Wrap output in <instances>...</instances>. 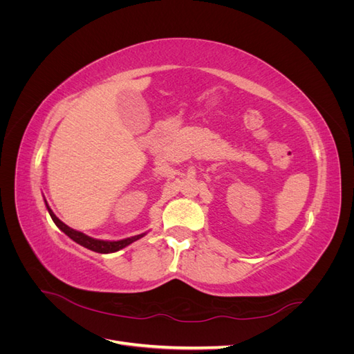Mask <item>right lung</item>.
<instances>
[{
  "mask_svg": "<svg viewBox=\"0 0 354 354\" xmlns=\"http://www.w3.org/2000/svg\"><path fill=\"white\" fill-rule=\"evenodd\" d=\"M46 205H47V202H46ZM47 209H48V212H50V216H51L53 221L56 223V226H57L62 232H65L72 241H75L77 243L85 246V248H88V250H91V251H94V252L109 254V252L120 251V250L125 248L127 245H130V243H133L134 241H137V239H140V238L145 236V233H142V234H137V236H131V238L121 239V241H100V239H94V238L87 236V234H84V233H81V232H77V230H73V229L68 227L65 223H62V221L55 216V212H53V211L50 209L48 205H47Z\"/></svg>",
  "mask_w": 354,
  "mask_h": 354,
  "instance_id": "right-lung-1",
  "label": "right lung"
}]
</instances>
